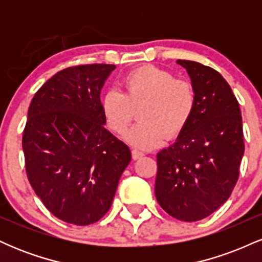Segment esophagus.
Returning <instances> with one entry per match:
<instances>
[{
  "mask_svg": "<svg viewBox=\"0 0 262 262\" xmlns=\"http://www.w3.org/2000/svg\"><path fill=\"white\" fill-rule=\"evenodd\" d=\"M144 156V152H141V151H139V150H132V158L134 159V160H138V159H140V158H143Z\"/></svg>",
  "mask_w": 262,
  "mask_h": 262,
  "instance_id": "esophagus-1",
  "label": "esophagus"
}]
</instances>
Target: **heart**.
<instances>
[{"mask_svg":"<svg viewBox=\"0 0 262 262\" xmlns=\"http://www.w3.org/2000/svg\"><path fill=\"white\" fill-rule=\"evenodd\" d=\"M124 92L108 90L101 101L108 128L117 135L127 132L138 111L139 123L125 140L143 150L155 149L176 139L196 112L197 93L187 80L175 79L170 71L144 65L123 77Z\"/></svg>","mask_w":262,"mask_h":262,"instance_id":"1","label":"heart"}]
</instances>
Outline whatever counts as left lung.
<instances>
[{
	"label": "left lung",
	"mask_w": 262,
	"mask_h": 262,
	"mask_svg": "<svg viewBox=\"0 0 262 262\" xmlns=\"http://www.w3.org/2000/svg\"><path fill=\"white\" fill-rule=\"evenodd\" d=\"M196 112L176 143L156 155L155 196L161 208L183 222L208 217L230 197L239 179L244 134L239 102L218 71L189 60Z\"/></svg>",
	"instance_id": "left-lung-1"
}]
</instances>
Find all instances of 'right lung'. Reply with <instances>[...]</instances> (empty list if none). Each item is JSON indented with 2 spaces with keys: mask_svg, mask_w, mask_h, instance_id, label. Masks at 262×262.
Wrapping results in <instances>:
<instances>
[{
  "mask_svg": "<svg viewBox=\"0 0 262 262\" xmlns=\"http://www.w3.org/2000/svg\"><path fill=\"white\" fill-rule=\"evenodd\" d=\"M116 65L56 73L35 92L22 146L26 172L49 212L66 223H96L111 208L130 150L104 128L100 92Z\"/></svg>",
  "mask_w": 262,
  "mask_h": 262,
  "instance_id": "obj_1",
  "label": "right lung"
}]
</instances>
